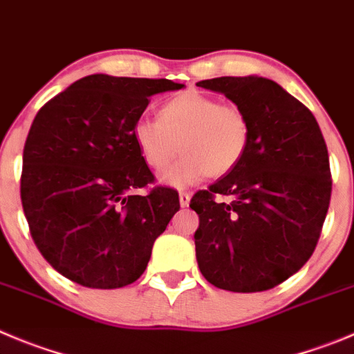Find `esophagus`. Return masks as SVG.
Wrapping results in <instances>:
<instances>
[{"label": "esophagus", "instance_id": "34e87169", "mask_svg": "<svg viewBox=\"0 0 354 354\" xmlns=\"http://www.w3.org/2000/svg\"><path fill=\"white\" fill-rule=\"evenodd\" d=\"M190 199H192V194H190V192H180L181 207H187L188 204H190Z\"/></svg>", "mask_w": 354, "mask_h": 354}]
</instances>
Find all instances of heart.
Returning <instances> with one entry per match:
<instances>
[{
	"label": "heart",
	"instance_id": "1",
	"mask_svg": "<svg viewBox=\"0 0 354 354\" xmlns=\"http://www.w3.org/2000/svg\"><path fill=\"white\" fill-rule=\"evenodd\" d=\"M252 125L236 102H220L197 91L174 95L162 106L160 122L140 118L134 141L148 166L166 169L185 153L162 180L174 187L207 178L225 176L244 157Z\"/></svg>",
	"mask_w": 354,
	"mask_h": 354
}]
</instances>
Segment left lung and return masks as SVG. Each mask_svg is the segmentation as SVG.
Segmentation results:
<instances>
[{
    "instance_id": "left-lung-1",
    "label": "left lung",
    "mask_w": 354,
    "mask_h": 354,
    "mask_svg": "<svg viewBox=\"0 0 354 354\" xmlns=\"http://www.w3.org/2000/svg\"><path fill=\"white\" fill-rule=\"evenodd\" d=\"M197 85L239 104L252 125L239 164L190 201L199 214L197 263L216 288L270 290L302 269L322 234L332 196L322 129L306 104L267 78L220 77Z\"/></svg>"
}]
</instances>
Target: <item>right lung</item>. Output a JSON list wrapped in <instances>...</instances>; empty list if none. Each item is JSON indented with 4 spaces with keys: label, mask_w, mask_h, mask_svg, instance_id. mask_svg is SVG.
<instances>
[{
    "label": "right lung",
    "mask_w": 354,
    "mask_h": 354,
    "mask_svg": "<svg viewBox=\"0 0 354 354\" xmlns=\"http://www.w3.org/2000/svg\"><path fill=\"white\" fill-rule=\"evenodd\" d=\"M166 78L91 75L45 102L22 153L21 199L36 248L57 272L88 288H122L148 266L155 239L180 209L134 141V125Z\"/></svg>",
    "instance_id": "obj_1"
}]
</instances>
